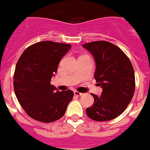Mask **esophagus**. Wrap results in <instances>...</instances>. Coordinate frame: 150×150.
Listing matches in <instances>:
<instances>
[{"label": "esophagus", "instance_id": "obj_1", "mask_svg": "<svg viewBox=\"0 0 150 150\" xmlns=\"http://www.w3.org/2000/svg\"><path fill=\"white\" fill-rule=\"evenodd\" d=\"M74 93L75 96H78V97H81V96H82V95L84 94V93H80V92L78 91H74Z\"/></svg>", "mask_w": 150, "mask_h": 150}]
</instances>
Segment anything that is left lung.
Wrapping results in <instances>:
<instances>
[{"instance_id":"obj_1","label":"left lung","mask_w":150,"mask_h":150,"mask_svg":"<svg viewBox=\"0 0 150 150\" xmlns=\"http://www.w3.org/2000/svg\"><path fill=\"white\" fill-rule=\"evenodd\" d=\"M96 62L94 77L102 87L100 97L92 94L94 102L86 109L93 121H110L124 112L135 91V76L130 60L115 45L98 40L83 45Z\"/></svg>"}]
</instances>
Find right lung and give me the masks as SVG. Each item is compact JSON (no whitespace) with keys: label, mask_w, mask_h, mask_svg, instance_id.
Returning <instances> with one entry per match:
<instances>
[{"label":"right lung","mask_w":150,"mask_h":150,"mask_svg":"<svg viewBox=\"0 0 150 150\" xmlns=\"http://www.w3.org/2000/svg\"><path fill=\"white\" fill-rule=\"evenodd\" d=\"M71 45L50 40L40 41L26 49L16 65L14 92L28 115L40 122L62 118L74 98V92L58 91L50 84L58 64Z\"/></svg>","instance_id":"right-lung-1"}]
</instances>
